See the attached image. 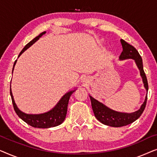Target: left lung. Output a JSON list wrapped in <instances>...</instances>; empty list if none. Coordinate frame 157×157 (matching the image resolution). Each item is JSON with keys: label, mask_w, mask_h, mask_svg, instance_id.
Segmentation results:
<instances>
[{"label": "left lung", "mask_w": 157, "mask_h": 157, "mask_svg": "<svg viewBox=\"0 0 157 157\" xmlns=\"http://www.w3.org/2000/svg\"><path fill=\"white\" fill-rule=\"evenodd\" d=\"M120 41H121L123 51L120 55L119 59L126 60L131 59L134 60L135 63L140 71V75L144 83V86L147 90V95H146L144 101L141 106L140 109L133 113H124L113 110L89 95L91 101V106L95 117L101 123L109 126H113V127H121V126H126L128 124L133 123L140 117L141 113L144 110L146 104H147V93L148 89H149L147 78L143 68V62L141 56L139 55L136 49L132 45L128 44L123 39H121Z\"/></svg>", "instance_id": "8db88e82"}]
</instances>
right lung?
Wrapping results in <instances>:
<instances>
[{
    "instance_id": "1",
    "label": "right lung",
    "mask_w": 157,
    "mask_h": 157,
    "mask_svg": "<svg viewBox=\"0 0 157 157\" xmlns=\"http://www.w3.org/2000/svg\"><path fill=\"white\" fill-rule=\"evenodd\" d=\"M46 32L44 31L43 33H40L39 36H36L35 38H33L31 41H30L29 44L25 45V46L23 48V50L19 53L18 57L24 52L25 50H27L30 46H32L34 43L37 41L39 38L41 37L43 35H44ZM17 60L14 62L13 67V71L15 65H16ZM11 83V82H10ZM76 91V89L74 90H71L68 91L64 95L62 96L61 99L59 101L56 105L53 107L50 111L43 113H38V114H29V113H25L23 111H21L20 109L18 108L16 103H15L13 96L11 88H10V94L11 96L12 103L13 105L14 110L17 113V115L21 118L23 121H24L25 123L29 124L30 126H33L35 128H48L51 127H54L60 125L63 123V121L65 120L66 113H67V108L68 104V101L71 96V94Z\"/></svg>"
}]
</instances>
